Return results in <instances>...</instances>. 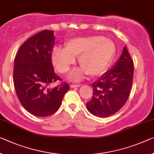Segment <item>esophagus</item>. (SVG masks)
Wrapping results in <instances>:
<instances>
[{"mask_svg": "<svg viewBox=\"0 0 154 154\" xmlns=\"http://www.w3.org/2000/svg\"><path fill=\"white\" fill-rule=\"evenodd\" d=\"M81 86V85L80 84H72L70 85V87H72V88H74V87H80Z\"/></svg>", "mask_w": 154, "mask_h": 154, "instance_id": "esophagus-1", "label": "esophagus"}]
</instances>
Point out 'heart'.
<instances>
[{"instance_id": "heart-1", "label": "heart", "mask_w": 154, "mask_h": 154, "mask_svg": "<svg viewBox=\"0 0 154 154\" xmlns=\"http://www.w3.org/2000/svg\"><path fill=\"white\" fill-rule=\"evenodd\" d=\"M116 47L111 40L100 36L76 37L69 39L65 43V49L54 47L51 60L54 67L61 74L69 72L79 56L81 69H75L69 78L79 80L84 74L90 76L101 74L109 65L113 58Z\"/></svg>"}]
</instances>
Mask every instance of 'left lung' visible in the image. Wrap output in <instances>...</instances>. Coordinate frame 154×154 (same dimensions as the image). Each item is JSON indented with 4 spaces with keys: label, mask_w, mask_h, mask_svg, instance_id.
Returning <instances> with one entry per match:
<instances>
[{
    "label": "left lung",
    "mask_w": 154,
    "mask_h": 154,
    "mask_svg": "<svg viewBox=\"0 0 154 154\" xmlns=\"http://www.w3.org/2000/svg\"><path fill=\"white\" fill-rule=\"evenodd\" d=\"M133 76L134 61L125 47L113 67L92 84L93 96L86 105L89 112L100 118L118 112L128 100Z\"/></svg>",
    "instance_id": "left-lung-1"
}]
</instances>
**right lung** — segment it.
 Wrapping results in <instances>:
<instances>
[{
	"mask_svg": "<svg viewBox=\"0 0 154 154\" xmlns=\"http://www.w3.org/2000/svg\"><path fill=\"white\" fill-rule=\"evenodd\" d=\"M54 31L43 30L29 38L18 49L14 59L13 80L21 105L31 114L47 117L57 111L69 85L54 72L51 53Z\"/></svg>",
	"mask_w": 154,
	"mask_h": 154,
	"instance_id": "1",
	"label": "right lung"
}]
</instances>
